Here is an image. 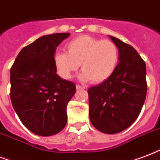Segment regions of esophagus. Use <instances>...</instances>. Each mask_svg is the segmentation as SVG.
Listing matches in <instances>:
<instances>
[{
  "label": "esophagus",
  "mask_w": 160,
  "mask_h": 160,
  "mask_svg": "<svg viewBox=\"0 0 160 160\" xmlns=\"http://www.w3.org/2000/svg\"><path fill=\"white\" fill-rule=\"evenodd\" d=\"M76 88L78 89V90H83L84 88H83V87L80 86V85H77V86H76Z\"/></svg>",
  "instance_id": "esophagus-1"
}]
</instances>
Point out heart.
<instances>
[{
    "label": "heart",
    "mask_w": 160,
    "mask_h": 160,
    "mask_svg": "<svg viewBox=\"0 0 160 160\" xmlns=\"http://www.w3.org/2000/svg\"><path fill=\"white\" fill-rule=\"evenodd\" d=\"M67 52L54 56V64L63 78H70L81 64L79 78L93 84L104 82L112 76L119 60L117 45L110 40H101L88 35L79 36L66 44Z\"/></svg>",
    "instance_id": "heart-1"
}]
</instances>
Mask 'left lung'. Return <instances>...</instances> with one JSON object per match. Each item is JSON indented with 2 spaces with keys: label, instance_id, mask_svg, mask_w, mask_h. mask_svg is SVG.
<instances>
[{
  "label": "left lung",
  "instance_id": "1",
  "mask_svg": "<svg viewBox=\"0 0 160 160\" xmlns=\"http://www.w3.org/2000/svg\"><path fill=\"white\" fill-rule=\"evenodd\" d=\"M117 45L119 60L114 73L88 90L89 118L98 130L119 133L133 124L143 108L147 92L146 65L137 51L109 36Z\"/></svg>",
  "mask_w": 160,
  "mask_h": 160
}]
</instances>
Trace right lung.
I'll use <instances>...</instances> for the list:
<instances>
[{
	"label": "right lung",
	"instance_id": "obj_1",
	"mask_svg": "<svg viewBox=\"0 0 160 160\" xmlns=\"http://www.w3.org/2000/svg\"><path fill=\"white\" fill-rule=\"evenodd\" d=\"M69 36L41 37L20 52L11 68L12 106L23 125L37 135H54L67 124V106L76 85L57 74L54 56Z\"/></svg>",
	"mask_w": 160,
	"mask_h": 160
}]
</instances>
